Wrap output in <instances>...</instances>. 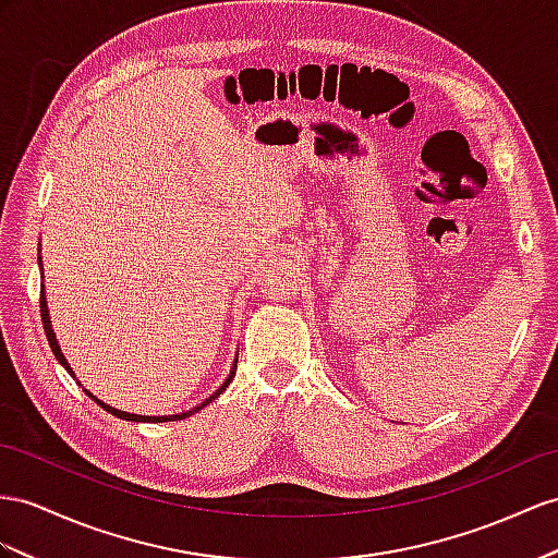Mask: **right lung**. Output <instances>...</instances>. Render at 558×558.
Instances as JSON below:
<instances>
[{
	"label": "right lung",
	"instance_id": "right-lung-1",
	"mask_svg": "<svg viewBox=\"0 0 558 558\" xmlns=\"http://www.w3.org/2000/svg\"><path fill=\"white\" fill-rule=\"evenodd\" d=\"M37 262H39V268H41V254L37 256ZM41 278H45V274H41ZM39 313H41V323H45V332H47V339H49V347H51V351H53V355H56V361H59L65 369H68V375L73 377V379H77L75 377V369L70 367V363H68V359L63 355V351H61V344H59V339H56V332H53V327H51V316H49V304H47V292H45V284H41V290H39ZM235 369H238V359L233 361V367H231V373H228V377H226V381L221 384V387L214 391L209 398H205L203 403L199 405H195V408H191V410H185V412H179V415H162V417H148V415H132V412H124V410H118V408H112V405H108V403H104L101 398H96L89 389H84L82 384H80V379H77V384L80 387L84 389V393H87L92 401L96 403V405H101L106 412H110V415H116V417H120V420H126V422H177V420H185V417H191V415H195V412H199L203 410L205 405H209L214 398H219L226 389H228V384L233 381V377H235Z\"/></svg>",
	"mask_w": 558,
	"mask_h": 558
}]
</instances>
